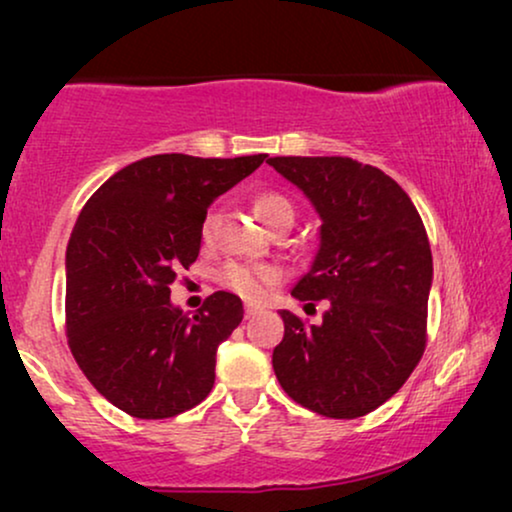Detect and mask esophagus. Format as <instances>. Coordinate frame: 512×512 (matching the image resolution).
<instances>
[{
    "label": "esophagus",
    "instance_id": "34e87169",
    "mask_svg": "<svg viewBox=\"0 0 512 512\" xmlns=\"http://www.w3.org/2000/svg\"><path fill=\"white\" fill-rule=\"evenodd\" d=\"M261 310H263L261 305H256V303H247V305H244V317H247V319L256 317V314L261 312Z\"/></svg>",
    "mask_w": 512,
    "mask_h": 512
}]
</instances>
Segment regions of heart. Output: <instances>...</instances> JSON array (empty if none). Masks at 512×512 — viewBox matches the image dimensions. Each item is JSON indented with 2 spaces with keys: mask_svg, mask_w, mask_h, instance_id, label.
<instances>
[{
  "mask_svg": "<svg viewBox=\"0 0 512 512\" xmlns=\"http://www.w3.org/2000/svg\"><path fill=\"white\" fill-rule=\"evenodd\" d=\"M254 212L265 226L272 228L277 221L291 216L293 219V205L284 195L279 193H261L254 198ZM216 223V214L209 212L202 221V237L212 235ZM282 279V270L275 265H251V263H228L226 268L219 272V284L223 289L237 293L240 298L258 300L265 296V291L272 284H277Z\"/></svg>",
  "mask_w": 512,
  "mask_h": 512,
  "instance_id": "b5f03b06",
  "label": "heart"
}]
</instances>
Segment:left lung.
<instances>
[{
  "instance_id": "8db88e82",
  "label": "left lung",
  "mask_w": 512,
  "mask_h": 512,
  "mask_svg": "<svg viewBox=\"0 0 512 512\" xmlns=\"http://www.w3.org/2000/svg\"><path fill=\"white\" fill-rule=\"evenodd\" d=\"M265 163L300 188L321 219L317 254L291 296L328 300L312 326L282 310L272 368L303 408L363 417L403 387L424 354L433 284L424 223L408 193L373 165L342 156Z\"/></svg>"
}]
</instances>
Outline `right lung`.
<instances>
[{"instance_id":"obj_1","label":"right lung","mask_w":512,"mask_h":512,"mask_svg":"<svg viewBox=\"0 0 512 512\" xmlns=\"http://www.w3.org/2000/svg\"><path fill=\"white\" fill-rule=\"evenodd\" d=\"M265 158L149 156L109 177L81 209L65 256L69 349L118 410L165 419L212 391L216 349L240 326L242 300L216 291L188 317L170 284L200 254L209 205Z\"/></svg>"}]
</instances>
